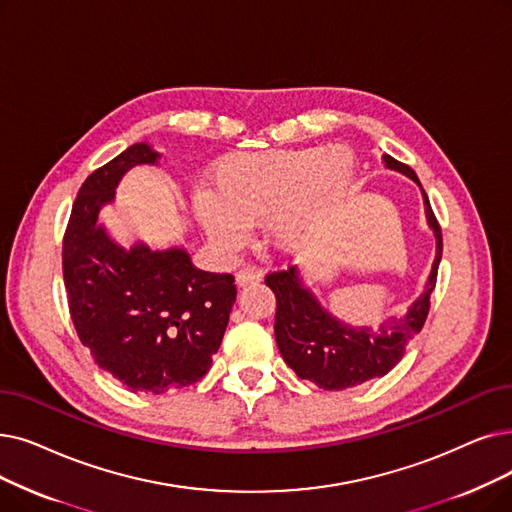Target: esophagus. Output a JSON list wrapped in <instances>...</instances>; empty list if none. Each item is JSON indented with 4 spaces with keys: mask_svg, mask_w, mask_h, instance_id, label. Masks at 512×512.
Returning a JSON list of instances; mask_svg holds the SVG:
<instances>
[{
    "mask_svg": "<svg viewBox=\"0 0 512 512\" xmlns=\"http://www.w3.org/2000/svg\"><path fill=\"white\" fill-rule=\"evenodd\" d=\"M261 278H263L261 270L253 268V265H247V268H242V270L236 274V282H238V286L251 284V282H259Z\"/></svg>",
    "mask_w": 512,
    "mask_h": 512,
    "instance_id": "1",
    "label": "esophagus"
}]
</instances>
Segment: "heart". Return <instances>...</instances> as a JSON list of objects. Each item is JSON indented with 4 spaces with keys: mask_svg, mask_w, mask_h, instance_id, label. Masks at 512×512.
Instances as JSON below:
<instances>
[{
    "mask_svg": "<svg viewBox=\"0 0 512 512\" xmlns=\"http://www.w3.org/2000/svg\"><path fill=\"white\" fill-rule=\"evenodd\" d=\"M351 167V152L343 146L234 152L213 165L211 194L196 198V213L209 238L224 249H236L244 228L276 214L272 238L291 249L320 207L343 190Z\"/></svg>",
    "mask_w": 512,
    "mask_h": 512,
    "instance_id": "1",
    "label": "heart"
}]
</instances>
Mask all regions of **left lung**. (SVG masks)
<instances>
[{
  "mask_svg": "<svg viewBox=\"0 0 512 512\" xmlns=\"http://www.w3.org/2000/svg\"><path fill=\"white\" fill-rule=\"evenodd\" d=\"M383 161L385 167L408 175L420 186L416 173L408 165L395 161L389 154H385ZM422 198H425L429 228L437 240V253L425 293L410 305L406 316L383 322L376 332L370 328H353L328 314L318 297L303 284L297 265L265 276V284L276 295V343L284 362L297 372L299 379L316 383L326 391H341L362 385L376 376H385L404 358L408 341L418 335L427 320L429 299L437 282L443 251L441 228L425 190H422Z\"/></svg>",
  "mask_w": 512,
  "mask_h": 512,
  "instance_id": "8db88e82",
  "label": "left lung"
}]
</instances>
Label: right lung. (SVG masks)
<instances>
[{"label":"right lung","instance_id":"add662e5","mask_svg":"<svg viewBox=\"0 0 512 512\" xmlns=\"http://www.w3.org/2000/svg\"><path fill=\"white\" fill-rule=\"evenodd\" d=\"M161 159L140 142L96 169L73 203L62 274L81 343L133 393L163 395L201 381L236 301L232 274L198 270L184 247L123 249L98 224L121 177Z\"/></svg>","mask_w":512,"mask_h":512}]
</instances>
